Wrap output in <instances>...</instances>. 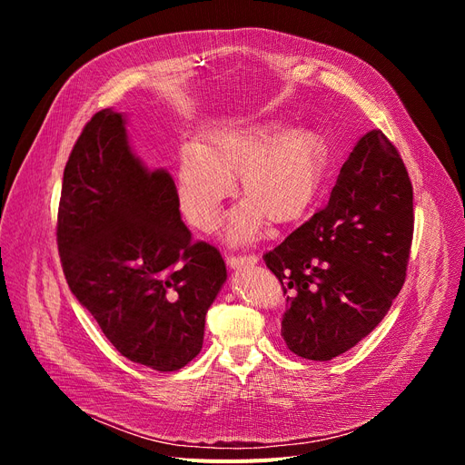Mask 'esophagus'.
I'll return each instance as SVG.
<instances>
[{"label": "esophagus", "instance_id": "1", "mask_svg": "<svg viewBox=\"0 0 465 465\" xmlns=\"http://www.w3.org/2000/svg\"><path fill=\"white\" fill-rule=\"evenodd\" d=\"M258 263L256 256H227V265L231 270H236V267H244V265H254Z\"/></svg>", "mask_w": 465, "mask_h": 465}]
</instances>
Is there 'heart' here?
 I'll return each instance as SVG.
<instances>
[{
  "label": "heart",
  "instance_id": "heart-1",
  "mask_svg": "<svg viewBox=\"0 0 465 465\" xmlns=\"http://www.w3.org/2000/svg\"><path fill=\"white\" fill-rule=\"evenodd\" d=\"M323 166L326 147L314 132L229 125L207 132L198 147L180 151L176 198L192 227L209 232L219 224L238 176L244 200L232 209L227 238L248 244L270 221L292 224L306 215L320 192Z\"/></svg>",
  "mask_w": 465,
  "mask_h": 465
}]
</instances>
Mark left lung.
<instances>
[{
    "label": "left lung",
    "instance_id": "8db88e82",
    "mask_svg": "<svg viewBox=\"0 0 465 465\" xmlns=\"http://www.w3.org/2000/svg\"><path fill=\"white\" fill-rule=\"evenodd\" d=\"M413 241V188L398 149L372 130L341 166L330 202L263 262L283 285L281 335L294 355L331 361L388 314Z\"/></svg>",
    "mask_w": 465,
    "mask_h": 465
}]
</instances>
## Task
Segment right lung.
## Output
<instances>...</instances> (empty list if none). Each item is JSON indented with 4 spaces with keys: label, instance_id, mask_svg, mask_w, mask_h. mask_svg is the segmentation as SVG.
I'll use <instances>...</instances> for the list:
<instances>
[{
    "label": "right lung",
    "instance_id": "obj_1",
    "mask_svg": "<svg viewBox=\"0 0 465 465\" xmlns=\"http://www.w3.org/2000/svg\"><path fill=\"white\" fill-rule=\"evenodd\" d=\"M58 250L69 289L125 359L173 372L200 353L227 267L192 241L173 176L132 151L120 112H96L69 154Z\"/></svg>",
    "mask_w": 465,
    "mask_h": 465
}]
</instances>
